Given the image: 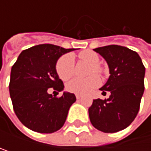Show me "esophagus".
I'll list each match as a JSON object with an SVG mask.
<instances>
[{
    "instance_id": "esophagus-1",
    "label": "esophagus",
    "mask_w": 151,
    "mask_h": 151,
    "mask_svg": "<svg viewBox=\"0 0 151 151\" xmlns=\"http://www.w3.org/2000/svg\"><path fill=\"white\" fill-rule=\"evenodd\" d=\"M76 99H77V100H79L80 98H81V95H79V94H76Z\"/></svg>"
}]
</instances>
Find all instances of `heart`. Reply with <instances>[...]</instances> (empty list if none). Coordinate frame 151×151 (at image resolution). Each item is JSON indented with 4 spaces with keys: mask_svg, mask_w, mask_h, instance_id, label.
<instances>
[{
    "mask_svg": "<svg viewBox=\"0 0 151 151\" xmlns=\"http://www.w3.org/2000/svg\"><path fill=\"white\" fill-rule=\"evenodd\" d=\"M79 58L92 65L93 68H91V74H93L94 72L98 74L104 73V68L99 65V56L95 52L91 50L83 51L79 54ZM74 57L71 54L64 55L59 58L56 66L58 76L62 80L69 79L74 75ZM99 85L100 78L95 75L86 79L76 77L66 84V90L76 94H86L96 88Z\"/></svg>",
    "mask_w": 151,
    "mask_h": 151,
    "instance_id": "b5f03b06",
    "label": "heart"
}]
</instances>
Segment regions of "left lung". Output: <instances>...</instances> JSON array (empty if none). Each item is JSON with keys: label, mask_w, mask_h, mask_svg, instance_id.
<instances>
[{"label": "left lung", "mask_w": 151, "mask_h": 151, "mask_svg": "<svg viewBox=\"0 0 151 151\" xmlns=\"http://www.w3.org/2000/svg\"><path fill=\"white\" fill-rule=\"evenodd\" d=\"M107 62L110 76L100 88L108 99H95L88 109L91 123L103 132L112 133L129 126L136 118L144 93L145 66L137 52L118 45L93 49Z\"/></svg>", "instance_id": "left-lung-1"}]
</instances>
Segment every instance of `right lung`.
I'll return each instance as SVG.
<instances>
[{
  "instance_id": "right-lung-1",
  "label": "right lung",
  "mask_w": 151,
  "mask_h": 151,
  "mask_svg": "<svg viewBox=\"0 0 151 151\" xmlns=\"http://www.w3.org/2000/svg\"><path fill=\"white\" fill-rule=\"evenodd\" d=\"M73 50L51 44L34 46L22 51L12 65L9 89L13 110L29 130L52 133L63 127L76 95L64 92L57 97L48 91H63L56 64L62 55Z\"/></svg>"
}]
</instances>
